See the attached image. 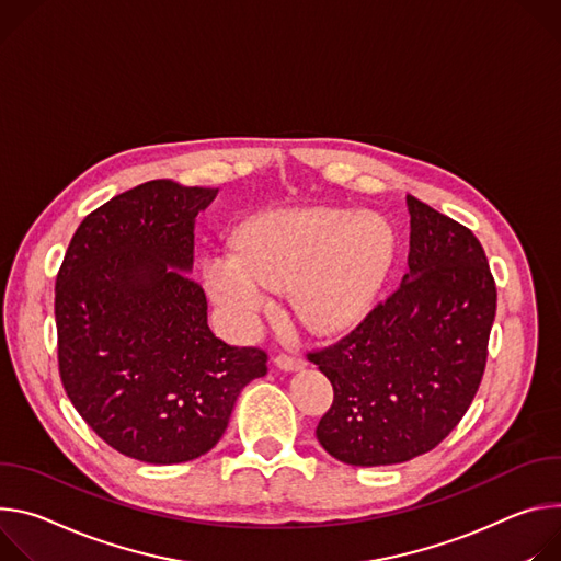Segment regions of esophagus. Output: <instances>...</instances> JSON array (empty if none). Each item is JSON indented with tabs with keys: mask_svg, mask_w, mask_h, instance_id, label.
I'll return each instance as SVG.
<instances>
[{
	"mask_svg": "<svg viewBox=\"0 0 561 561\" xmlns=\"http://www.w3.org/2000/svg\"><path fill=\"white\" fill-rule=\"evenodd\" d=\"M274 363L285 369V371H294V369H300L305 367V358L298 356V354H287V352H280L274 356Z\"/></svg>",
	"mask_w": 561,
	"mask_h": 561,
	"instance_id": "esophagus-1",
	"label": "esophagus"
}]
</instances>
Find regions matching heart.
Returning <instances> with one entry per match:
<instances>
[{
  "instance_id": "obj_1",
  "label": "heart",
  "mask_w": 561,
  "mask_h": 561,
  "mask_svg": "<svg viewBox=\"0 0 561 561\" xmlns=\"http://www.w3.org/2000/svg\"><path fill=\"white\" fill-rule=\"evenodd\" d=\"M390 263L392 236L379 220L317 207L252 222L240 233L238 256H211L205 278L240 323L265 312L267 289H294L302 321L336 332L367 314Z\"/></svg>"
}]
</instances>
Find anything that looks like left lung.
Returning <instances> with one entry per match:
<instances>
[{
    "label": "left lung",
    "instance_id": "left-lung-1",
    "mask_svg": "<svg viewBox=\"0 0 561 561\" xmlns=\"http://www.w3.org/2000/svg\"><path fill=\"white\" fill-rule=\"evenodd\" d=\"M401 285L336 343L307 352L334 388L317 425L350 466H392L437 448L483 379L496 287L477 236L408 196Z\"/></svg>",
    "mask_w": 561,
    "mask_h": 561
}]
</instances>
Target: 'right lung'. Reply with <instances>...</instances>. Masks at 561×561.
<instances>
[{
    "instance_id": "right-lung-1",
    "label": "right lung",
    "mask_w": 561,
    "mask_h": 561,
    "mask_svg": "<svg viewBox=\"0 0 561 561\" xmlns=\"http://www.w3.org/2000/svg\"><path fill=\"white\" fill-rule=\"evenodd\" d=\"M218 190L151 180L91 211L55 278L59 379L113 450L169 466L209 453L267 352L207 325L194 222Z\"/></svg>"
}]
</instances>
